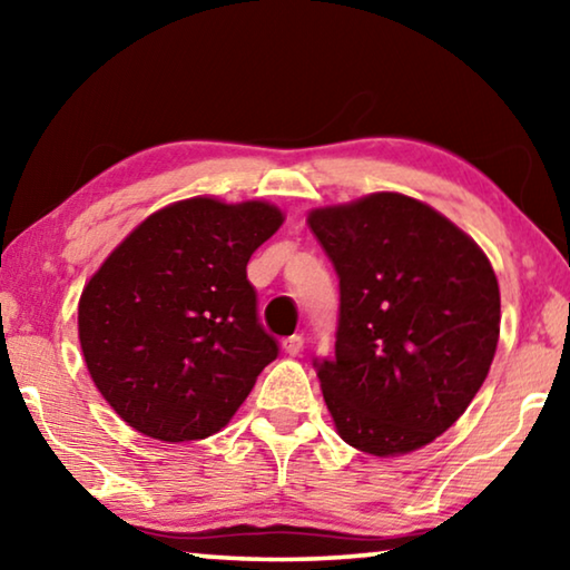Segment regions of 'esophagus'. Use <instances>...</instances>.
Segmentation results:
<instances>
[{
	"mask_svg": "<svg viewBox=\"0 0 570 570\" xmlns=\"http://www.w3.org/2000/svg\"><path fill=\"white\" fill-rule=\"evenodd\" d=\"M282 346H284V352H286L288 356H296L298 352H302V346H304V336H298V334L286 336Z\"/></svg>",
	"mask_w": 570,
	"mask_h": 570,
	"instance_id": "esophagus-1",
	"label": "esophagus"
}]
</instances>
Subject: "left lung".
<instances>
[{"label": "left lung", "mask_w": 570, "mask_h": 570, "mask_svg": "<svg viewBox=\"0 0 570 570\" xmlns=\"http://www.w3.org/2000/svg\"><path fill=\"white\" fill-rule=\"evenodd\" d=\"M308 226L340 276L334 354L314 360L336 432L377 458L428 445L493 364V266L455 224L402 193L316 208Z\"/></svg>", "instance_id": "left-lung-1"}]
</instances>
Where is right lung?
Returning <instances> with one entry per match:
<instances>
[{
    "label": "right lung",
    "instance_id": "add662e5",
    "mask_svg": "<svg viewBox=\"0 0 570 570\" xmlns=\"http://www.w3.org/2000/svg\"><path fill=\"white\" fill-rule=\"evenodd\" d=\"M282 224L264 200L188 198L105 258L77 326L95 387L132 430L163 442L214 435L276 360L246 264Z\"/></svg>",
    "mask_w": 570,
    "mask_h": 570
}]
</instances>
